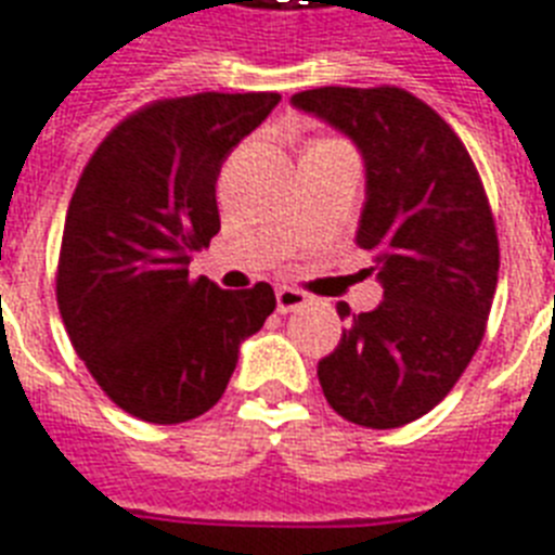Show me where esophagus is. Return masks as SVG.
I'll return each mask as SVG.
<instances>
[{"instance_id":"obj_1","label":"esophagus","mask_w":555,"mask_h":555,"mask_svg":"<svg viewBox=\"0 0 555 555\" xmlns=\"http://www.w3.org/2000/svg\"><path fill=\"white\" fill-rule=\"evenodd\" d=\"M309 304V295L300 289H292V286H283V289H278V312L286 314V312H295V309H300V306Z\"/></svg>"}]
</instances>
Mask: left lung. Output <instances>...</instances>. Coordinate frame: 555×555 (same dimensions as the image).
I'll list each match as a JSON object with an SVG mask.
<instances>
[{"mask_svg": "<svg viewBox=\"0 0 555 555\" xmlns=\"http://www.w3.org/2000/svg\"><path fill=\"white\" fill-rule=\"evenodd\" d=\"M292 105L352 140L366 166L354 243L372 251L384 300L349 318L318 363L338 415L372 429L427 415L485 338L499 283V237L485 185L453 128L396 86L312 88Z\"/></svg>", "mask_w": 555, "mask_h": 555, "instance_id": "1", "label": "left lung"}]
</instances>
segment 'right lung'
<instances>
[{"label": "right lung", "mask_w": 555, "mask_h": 555, "mask_svg": "<svg viewBox=\"0 0 555 555\" xmlns=\"http://www.w3.org/2000/svg\"><path fill=\"white\" fill-rule=\"evenodd\" d=\"M281 94L157 100L126 117L82 168L70 197L56 304L100 389L149 424H183L225 392L241 344L274 312L269 283L220 289L189 278L220 232L223 159Z\"/></svg>", "instance_id": "add662e5"}]
</instances>
